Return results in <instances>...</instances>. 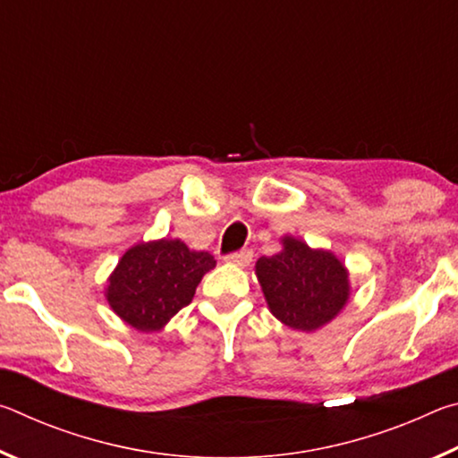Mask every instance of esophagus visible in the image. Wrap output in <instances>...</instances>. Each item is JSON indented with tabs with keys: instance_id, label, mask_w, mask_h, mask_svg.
<instances>
[{
	"instance_id": "obj_1",
	"label": "esophagus",
	"mask_w": 458,
	"mask_h": 458,
	"mask_svg": "<svg viewBox=\"0 0 458 458\" xmlns=\"http://www.w3.org/2000/svg\"><path fill=\"white\" fill-rule=\"evenodd\" d=\"M226 262L228 265H234V267H240L244 268L252 262V250H240V252H232L226 257Z\"/></svg>"
}]
</instances>
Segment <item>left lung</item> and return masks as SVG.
<instances>
[{"instance_id":"1","label":"left lung","mask_w":458,"mask_h":458,"mask_svg":"<svg viewBox=\"0 0 458 458\" xmlns=\"http://www.w3.org/2000/svg\"><path fill=\"white\" fill-rule=\"evenodd\" d=\"M281 244V252L260 257L254 267L268 311L289 329H321L350 301V270L331 250L301 238L286 234Z\"/></svg>"}]
</instances>
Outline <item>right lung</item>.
I'll list each match as a JSON object with an SVG mask.
<instances>
[{
	"label": "right lung",
	"instance_id": "1",
	"mask_svg": "<svg viewBox=\"0 0 458 458\" xmlns=\"http://www.w3.org/2000/svg\"><path fill=\"white\" fill-rule=\"evenodd\" d=\"M214 267L210 252L191 250L180 238L139 242L123 254L106 278L105 299L133 329L161 331L191 303L196 286Z\"/></svg>",
	"mask_w": 458,
	"mask_h": 458
}]
</instances>
